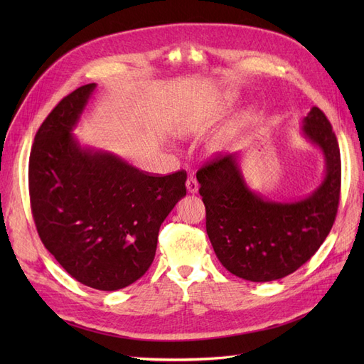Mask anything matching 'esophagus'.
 Segmentation results:
<instances>
[{
	"mask_svg": "<svg viewBox=\"0 0 364 364\" xmlns=\"http://www.w3.org/2000/svg\"><path fill=\"white\" fill-rule=\"evenodd\" d=\"M186 190H188V193L191 194H196L197 191H199V183H197V181L194 178H190L186 179Z\"/></svg>",
	"mask_w": 364,
	"mask_h": 364,
	"instance_id": "esophagus-1",
	"label": "esophagus"
}]
</instances>
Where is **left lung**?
Returning <instances> with one entry per match:
<instances>
[{
	"instance_id": "left-lung-1",
	"label": "left lung",
	"mask_w": 364,
	"mask_h": 364,
	"mask_svg": "<svg viewBox=\"0 0 364 364\" xmlns=\"http://www.w3.org/2000/svg\"><path fill=\"white\" fill-rule=\"evenodd\" d=\"M302 135L321 149L325 178L301 200L274 202L252 191L238 155L217 156L197 171L206 208V234L223 267L252 282L281 279L310 259L328 237L340 199V149L318 107L302 121Z\"/></svg>"
}]
</instances>
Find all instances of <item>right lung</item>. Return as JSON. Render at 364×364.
<instances>
[{"instance_id": "right-lung-1", "label": "right lung", "mask_w": 364, "mask_h": 364, "mask_svg": "<svg viewBox=\"0 0 364 364\" xmlns=\"http://www.w3.org/2000/svg\"><path fill=\"white\" fill-rule=\"evenodd\" d=\"M95 83L77 87L39 127L28 165L31 213L43 246L74 279L115 291L151 266L162 222L186 194V173L150 176L73 129Z\"/></svg>"}]
</instances>
